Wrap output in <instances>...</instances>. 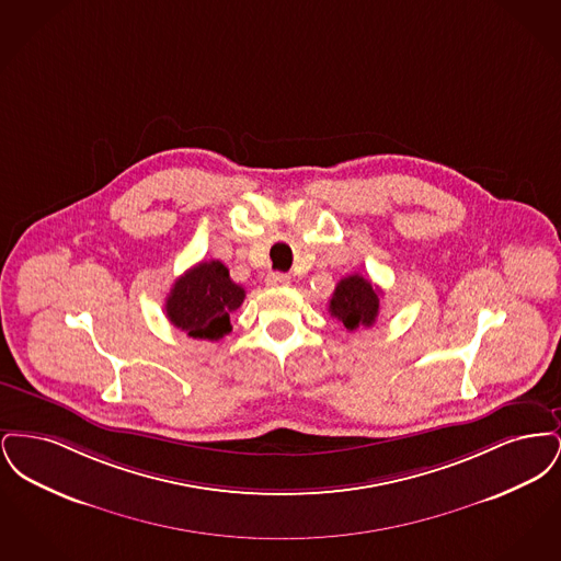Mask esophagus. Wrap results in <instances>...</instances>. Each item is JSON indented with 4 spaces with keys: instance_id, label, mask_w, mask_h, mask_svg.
Returning <instances> with one entry per match:
<instances>
[{
    "instance_id": "obj_1",
    "label": "esophagus",
    "mask_w": 561,
    "mask_h": 561,
    "mask_svg": "<svg viewBox=\"0 0 561 561\" xmlns=\"http://www.w3.org/2000/svg\"><path fill=\"white\" fill-rule=\"evenodd\" d=\"M290 284V275L288 273H279V271H271L267 275V286H288Z\"/></svg>"
}]
</instances>
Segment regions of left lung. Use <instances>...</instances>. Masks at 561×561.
I'll use <instances>...</instances> for the list:
<instances>
[{"mask_svg": "<svg viewBox=\"0 0 561 561\" xmlns=\"http://www.w3.org/2000/svg\"><path fill=\"white\" fill-rule=\"evenodd\" d=\"M380 290L362 275L343 277L330 298V316L341 321L348 332L357 328H373L378 318Z\"/></svg>", "mask_w": 561, "mask_h": 561, "instance_id": "obj_1", "label": "left lung"}]
</instances>
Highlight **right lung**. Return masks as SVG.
I'll list each match as a JSON object with an SVG mask.
<instances>
[{"label":"right lung","mask_w":561,"mask_h":561,"mask_svg":"<svg viewBox=\"0 0 561 561\" xmlns=\"http://www.w3.org/2000/svg\"><path fill=\"white\" fill-rule=\"evenodd\" d=\"M245 290L229 277L220 261H202L183 273L165 298L170 323L191 339L220 341L231 332V313L238 311Z\"/></svg>","instance_id":"obj_1"}]
</instances>
